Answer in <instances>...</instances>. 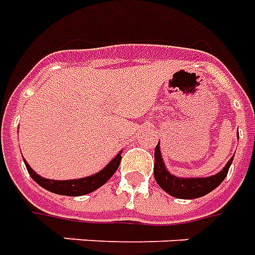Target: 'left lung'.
<instances>
[{
	"mask_svg": "<svg viewBox=\"0 0 255 255\" xmlns=\"http://www.w3.org/2000/svg\"><path fill=\"white\" fill-rule=\"evenodd\" d=\"M234 160V156L228 160V163L224 166V169L217 174L203 178H182V177L173 176L167 171L165 162L162 159L159 142L155 147V163H153V176L159 184V187L167 194L178 198V199H196L200 196L216 189L224 181L229 170V166Z\"/></svg>",
	"mask_w": 255,
	"mask_h": 255,
	"instance_id": "1",
	"label": "left lung"
}]
</instances>
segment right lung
<instances>
[{
	"instance_id": "obj_1",
	"label": "right lung",
	"mask_w": 255,
	"mask_h": 255,
	"mask_svg": "<svg viewBox=\"0 0 255 255\" xmlns=\"http://www.w3.org/2000/svg\"><path fill=\"white\" fill-rule=\"evenodd\" d=\"M121 152L114 158L110 163H108L103 170H100L96 174H92L89 177H85V178H77V180H63V181H57V180H48L44 178L39 174H37L35 171L32 170L30 165L26 163L27 171L28 174L31 176L34 181L37 182L38 185H41L42 188L48 189L49 192L57 195H67V196H81V195H86L93 192L97 188H100L102 185H104L106 182L113 177V174L118 169L119 163H121Z\"/></svg>"
}]
</instances>
